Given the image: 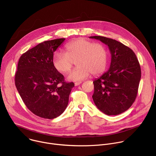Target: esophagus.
I'll return each instance as SVG.
<instances>
[{
    "instance_id": "34e87169",
    "label": "esophagus",
    "mask_w": 156,
    "mask_h": 156,
    "mask_svg": "<svg viewBox=\"0 0 156 156\" xmlns=\"http://www.w3.org/2000/svg\"><path fill=\"white\" fill-rule=\"evenodd\" d=\"M81 83V82H76V83H75V86H77L80 85Z\"/></svg>"
}]
</instances>
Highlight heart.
I'll list each match as a JSON object with an SVG mask.
<instances>
[{"label": "heart", "mask_w": 156, "mask_h": 156, "mask_svg": "<svg viewBox=\"0 0 156 156\" xmlns=\"http://www.w3.org/2000/svg\"><path fill=\"white\" fill-rule=\"evenodd\" d=\"M65 54H54L52 63L55 69L62 73H69L76 61L78 67L68 76V80L81 81L91 74L102 73L107 65L108 54L106 48L100 43H93L84 38L73 40L65 46Z\"/></svg>", "instance_id": "b5f03b06"}]
</instances>
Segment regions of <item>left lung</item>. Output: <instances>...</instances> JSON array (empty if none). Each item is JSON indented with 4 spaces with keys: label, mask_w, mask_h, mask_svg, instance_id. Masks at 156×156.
Segmentation results:
<instances>
[{
    "label": "left lung",
    "mask_w": 156,
    "mask_h": 156,
    "mask_svg": "<svg viewBox=\"0 0 156 156\" xmlns=\"http://www.w3.org/2000/svg\"><path fill=\"white\" fill-rule=\"evenodd\" d=\"M90 38L105 44L111 54L109 69L93 81L94 102L106 115L120 114L131 106L137 96L141 76L138 58L130 48L115 39L100 36Z\"/></svg>",
    "instance_id": "left-lung-1"
}]
</instances>
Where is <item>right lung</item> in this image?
I'll use <instances>...</instances> for the list:
<instances>
[{
  "label": "right lung",
  "mask_w": 156,
  "mask_h": 156,
  "mask_svg": "<svg viewBox=\"0 0 156 156\" xmlns=\"http://www.w3.org/2000/svg\"><path fill=\"white\" fill-rule=\"evenodd\" d=\"M65 38L41 42L20 57L15 76L17 90L28 108L44 119L60 115L69 104L75 86L53 66L54 52Z\"/></svg>",
  "instance_id": "right-lung-1"
}]
</instances>
